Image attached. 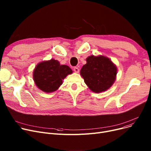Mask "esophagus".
I'll return each mask as SVG.
<instances>
[{
    "instance_id": "34e87169",
    "label": "esophagus",
    "mask_w": 151,
    "mask_h": 151,
    "mask_svg": "<svg viewBox=\"0 0 151 151\" xmlns=\"http://www.w3.org/2000/svg\"><path fill=\"white\" fill-rule=\"evenodd\" d=\"M73 70H74V71L75 73H79V71H80V69H79L78 68H77V67H75L74 68H73Z\"/></svg>"
}]
</instances>
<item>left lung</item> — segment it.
Here are the masks:
<instances>
[{
    "label": "left lung",
    "mask_w": 151,
    "mask_h": 151,
    "mask_svg": "<svg viewBox=\"0 0 151 151\" xmlns=\"http://www.w3.org/2000/svg\"><path fill=\"white\" fill-rule=\"evenodd\" d=\"M117 68L108 58L99 55H90L86 58L80 75L91 91L100 93L109 89L115 82Z\"/></svg>",
    "instance_id": "left-lung-1"
}]
</instances>
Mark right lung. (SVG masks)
<instances>
[{
  "label": "right lung",
  "instance_id": "right-lung-1",
  "mask_svg": "<svg viewBox=\"0 0 151 151\" xmlns=\"http://www.w3.org/2000/svg\"><path fill=\"white\" fill-rule=\"evenodd\" d=\"M72 73L68 66L60 65L58 60L51 59L38 63L33 71V80L39 89L51 93L57 91L62 80Z\"/></svg>",
  "mask_w": 151,
  "mask_h": 151
}]
</instances>
